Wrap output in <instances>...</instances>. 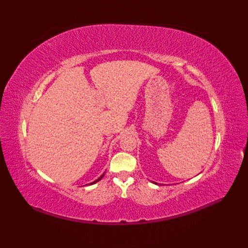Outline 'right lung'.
<instances>
[{
    "instance_id": "1",
    "label": "right lung",
    "mask_w": 248,
    "mask_h": 248,
    "mask_svg": "<svg viewBox=\"0 0 248 248\" xmlns=\"http://www.w3.org/2000/svg\"><path fill=\"white\" fill-rule=\"evenodd\" d=\"M104 176V173H103V175H101V177H100V178H98L97 179V180H94L93 182H92V183H89V184H91V186H92V184H93V183H96V182H98V181H100V180H101V179H102V177Z\"/></svg>"
}]
</instances>
